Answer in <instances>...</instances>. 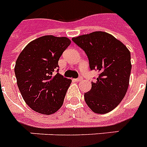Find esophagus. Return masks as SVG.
Listing matches in <instances>:
<instances>
[{"label":"esophagus","mask_w":147,"mask_h":147,"mask_svg":"<svg viewBox=\"0 0 147 147\" xmlns=\"http://www.w3.org/2000/svg\"><path fill=\"white\" fill-rule=\"evenodd\" d=\"M82 79H83V78H82V77H79V78H76V82H81V81H82Z\"/></svg>","instance_id":"esophagus-1"}]
</instances>
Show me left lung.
Returning a JSON list of instances; mask_svg holds the SVG:
<instances>
[{"label":"left lung","mask_w":147,"mask_h":147,"mask_svg":"<svg viewBox=\"0 0 147 147\" xmlns=\"http://www.w3.org/2000/svg\"><path fill=\"white\" fill-rule=\"evenodd\" d=\"M85 52L90 69L99 71L84 100L95 113L106 114L115 108L125 97L131 70V53L123 43L112 34L94 32L73 38Z\"/></svg>","instance_id":"obj_1"}]
</instances>
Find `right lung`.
Returning <instances> with one entry per match:
<instances>
[{
  "label": "right lung",
  "instance_id": "add662e5",
  "mask_svg": "<svg viewBox=\"0 0 147 147\" xmlns=\"http://www.w3.org/2000/svg\"><path fill=\"white\" fill-rule=\"evenodd\" d=\"M70 44L65 37H40L28 44L16 59L18 88L26 104L37 113L51 115L63 106L71 80L58 72V61Z\"/></svg>",
  "mask_w": 147,
  "mask_h": 147
}]
</instances>
